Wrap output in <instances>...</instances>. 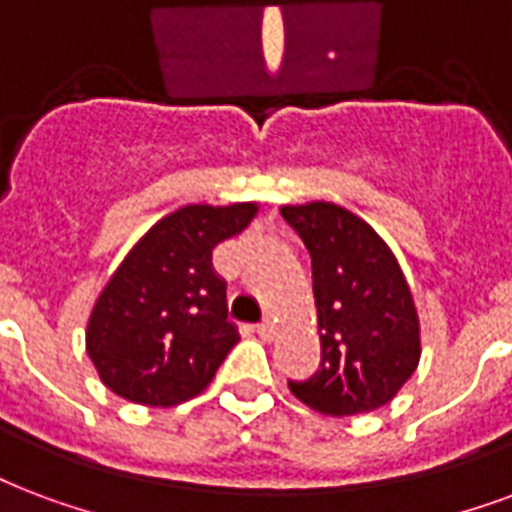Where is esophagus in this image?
<instances>
[{"mask_svg": "<svg viewBox=\"0 0 512 512\" xmlns=\"http://www.w3.org/2000/svg\"><path fill=\"white\" fill-rule=\"evenodd\" d=\"M257 333H260V339H263V342H274V336H276L274 320H263V323L257 325Z\"/></svg>", "mask_w": 512, "mask_h": 512, "instance_id": "esophagus-1", "label": "esophagus"}]
</instances>
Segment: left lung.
<instances>
[{
  "mask_svg": "<svg viewBox=\"0 0 512 512\" xmlns=\"http://www.w3.org/2000/svg\"><path fill=\"white\" fill-rule=\"evenodd\" d=\"M312 255L320 369L290 391L328 418L385 407L420 363V317L399 260L369 222L325 200L282 206Z\"/></svg>",
  "mask_w": 512,
  "mask_h": 512,
  "instance_id": "8db88e82",
  "label": "left lung"
}]
</instances>
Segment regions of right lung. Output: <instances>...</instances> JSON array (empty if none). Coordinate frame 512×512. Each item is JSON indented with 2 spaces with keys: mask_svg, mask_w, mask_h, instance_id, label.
<instances>
[{
  "mask_svg": "<svg viewBox=\"0 0 512 512\" xmlns=\"http://www.w3.org/2000/svg\"><path fill=\"white\" fill-rule=\"evenodd\" d=\"M260 203L170 211L132 246L86 323L105 388L143 407H176L208 388L238 342L211 249L252 225Z\"/></svg>",
  "mask_w": 512,
  "mask_h": 512,
  "instance_id": "obj_1",
  "label": "right lung"
}]
</instances>
